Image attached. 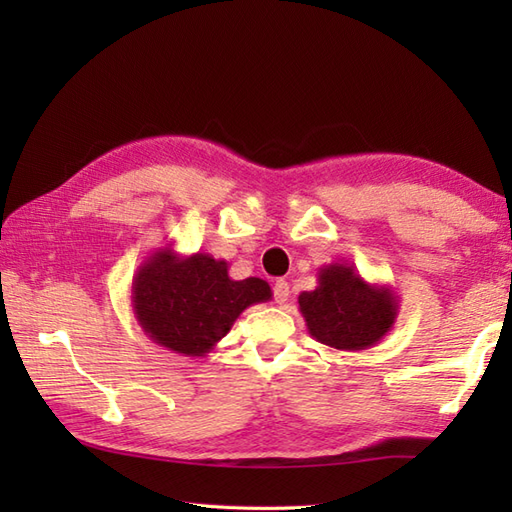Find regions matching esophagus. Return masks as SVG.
Returning <instances> with one entry per match:
<instances>
[{"label": "esophagus", "instance_id": "1", "mask_svg": "<svg viewBox=\"0 0 512 512\" xmlns=\"http://www.w3.org/2000/svg\"><path fill=\"white\" fill-rule=\"evenodd\" d=\"M273 295L277 303H286L290 297V284L286 279H277L275 286H273Z\"/></svg>", "mask_w": 512, "mask_h": 512}]
</instances>
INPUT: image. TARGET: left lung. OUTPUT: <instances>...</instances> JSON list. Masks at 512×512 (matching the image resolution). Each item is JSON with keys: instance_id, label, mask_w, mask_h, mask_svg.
<instances>
[{"instance_id": "1", "label": "left lung", "mask_w": 512, "mask_h": 512, "mask_svg": "<svg viewBox=\"0 0 512 512\" xmlns=\"http://www.w3.org/2000/svg\"><path fill=\"white\" fill-rule=\"evenodd\" d=\"M317 284L299 295L312 339L341 352H361L394 328L398 297L389 286L369 284L350 264L319 268Z\"/></svg>"}]
</instances>
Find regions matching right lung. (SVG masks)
Masks as SVG:
<instances>
[{
	"instance_id": "add662e5",
	"label": "right lung",
	"mask_w": 512,
	"mask_h": 512,
	"mask_svg": "<svg viewBox=\"0 0 512 512\" xmlns=\"http://www.w3.org/2000/svg\"><path fill=\"white\" fill-rule=\"evenodd\" d=\"M273 299L268 281L231 279L224 259L180 255L173 244L156 248L132 281V310L140 328L160 347L182 356L215 350L248 306Z\"/></svg>"
}]
</instances>
